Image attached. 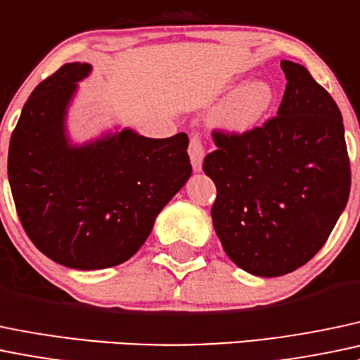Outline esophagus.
<instances>
[{
    "label": "esophagus",
    "mask_w": 360,
    "mask_h": 360,
    "mask_svg": "<svg viewBox=\"0 0 360 360\" xmlns=\"http://www.w3.org/2000/svg\"><path fill=\"white\" fill-rule=\"evenodd\" d=\"M188 153H190V160H191L193 170H195V172H200V170H202L203 157H205V150H203L202 139H200L198 136H195V134L191 136Z\"/></svg>",
    "instance_id": "esophagus-1"
}]
</instances>
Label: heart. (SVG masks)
<instances>
[{
    "label": "heart",
    "instance_id": "heart-1",
    "mask_svg": "<svg viewBox=\"0 0 360 360\" xmlns=\"http://www.w3.org/2000/svg\"><path fill=\"white\" fill-rule=\"evenodd\" d=\"M276 103V89L267 79H253L238 86L210 115L214 129L231 136L252 132L269 115Z\"/></svg>",
    "mask_w": 360,
    "mask_h": 360
}]
</instances>
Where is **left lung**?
Masks as SVG:
<instances>
[{
	"instance_id": "8db88e82",
	"label": "left lung",
	"mask_w": 360,
	"mask_h": 360,
	"mask_svg": "<svg viewBox=\"0 0 360 360\" xmlns=\"http://www.w3.org/2000/svg\"><path fill=\"white\" fill-rule=\"evenodd\" d=\"M278 117L241 136L215 132L203 172L217 188L212 222L240 269L288 274L326 243L345 210L350 164L338 105L300 63L283 60Z\"/></svg>"
}]
</instances>
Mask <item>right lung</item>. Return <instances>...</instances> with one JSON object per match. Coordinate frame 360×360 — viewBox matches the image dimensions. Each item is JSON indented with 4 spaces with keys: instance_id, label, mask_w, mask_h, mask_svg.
Here are the masks:
<instances>
[{
    "instance_id": "add662e5",
    "label": "right lung",
    "mask_w": 360,
    "mask_h": 360,
    "mask_svg": "<svg viewBox=\"0 0 360 360\" xmlns=\"http://www.w3.org/2000/svg\"><path fill=\"white\" fill-rule=\"evenodd\" d=\"M89 63H65L36 86L10 139L8 181L36 248L60 266L107 269L129 260L191 176L188 136L145 138L113 126L77 143L69 110Z\"/></svg>"
}]
</instances>
